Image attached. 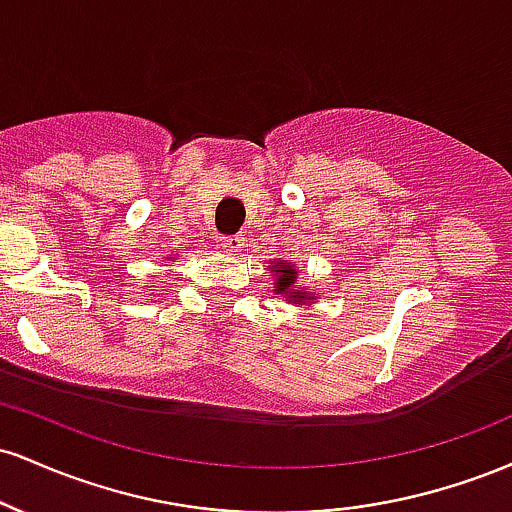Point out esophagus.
Wrapping results in <instances>:
<instances>
[{
	"mask_svg": "<svg viewBox=\"0 0 512 512\" xmlns=\"http://www.w3.org/2000/svg\"><path fill=\"white\" fill-rule=\"evenodd\" d=\"M219 243H221L223 250L231 252V255H233V252H240V248H243L245 238L243 236H223Z\"/></svg>",
	"mask_w": 512,
	"mask_h": 512,
	"instance_id": "34e87169",
	"label": "esophagus"
}]
</instances>
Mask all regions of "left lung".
<instances>
[{"label":"left lung","mask_w":512,"mask_h":512,"mask_svg":"<svg viewBox=\"0 0 512 512\" xmlns=\"http://www.w3.org/2000/svg\"><path fill=\"white\" fill-rule=\"evenodd\" d=\"M269 276L274 279V293L284 296L289 303L296 305H313L317 301V293L313 289H301L298 286V269L291 260H272L269 262Z\"/></svg>","instance_id":"obj_1"}]
</instances>
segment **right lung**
<instances>
[{"instance_id":"right-lung-1","label":"right lung","mask_w":512,"mask_h":512,"mask_svg":"<svg viewBox=\"0 0 512 512\" xmlns=\"http://www.w3.org/2000/svg\"><path fill=\"white\" fill-rule=\"evenodd\" d=\"M170 262H175V257H170Z\"/></svg>"}]
</instances>
